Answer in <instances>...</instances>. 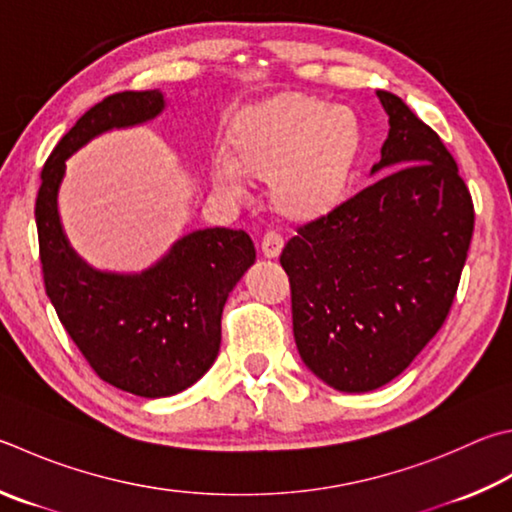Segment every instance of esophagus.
I'll list each match as a JSON object with an SVG mask.
<instances>
[{
	"instance_id": "esophagus-1",
	"label": "esophagus",
	"mask_w": 512,
	"mask_h": 512,
	"mask_svg": "<svg viewBox=\"0 0 512 512\" xmlns=\"http://www.w3.org/2000/svg\"><path fill=\"white\" fill-rule=\"evenodd\" d=\"M282 248H284V237L280 235V232H275V230H268L266 235L262 237V253H264V257H277L282 253Z\"/></svg>"
}]
</instances>
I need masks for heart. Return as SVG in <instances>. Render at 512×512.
<instances>
[{
    "label": "heart",
    "instance_id": "b5f03b06",
    "mask_svg": "<svg viewBox=\"0 0 512 512\" xmlns=\"http://www.w3.org/2000/svg\"><path fill=\"white\" fill-rule=\"evenodd\" d=\"M228 145L230 152H219L212 163L221 188L239 190L246 174L271 179L275 208L288 219L309 221L345 197L362 129L347 107L288 94L237 116Z\"/></svg>",
    "mask_w": 512,
    "mask_h": 512
}]
</instances>
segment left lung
Returning <instances> with one entry per match:
<instances>
[{"mask_svg": "<svg viewBox=\"0 0 512 512\" xmlns=\"http://www.w3.org/2000/svg\"><path fill=\"white\" fill-rule=\"evenodd\" d=\"M389 116L383 176L297 228L280 264L304 365L340 392H371L410 367L448 320L475 206L439 134L378 91Z\"/></svg>", "mask_w": 512, "mask_h": 512, "instance_id": "left-lung-1", "label": "left lung"}]
</instances>
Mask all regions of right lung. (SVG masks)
Listing matches in <instances>:
<instances>
[{
    "instance_id": "right-lung-1",
    "label": "right lung",
    "mask_w": 512,
    "mask_h": 512,
    "mask_svg": "<svg viewBox=\"0 0 512 512\" xmlns=\"http://www.w3.org/2000/svg\"><path fill=\"white\" fill-rule=\"evenodd\" d=\"M161 109L156 89L102 98L49 154L35 199L44 288L62 327L105 383L145 398L179 394L206 374L224 304L255 262L253 239L230 228L190 232L141 275L98 273L71 250L58 215L64 161L107 129L145 123Z\"/></svg>"
}]
</instances>
